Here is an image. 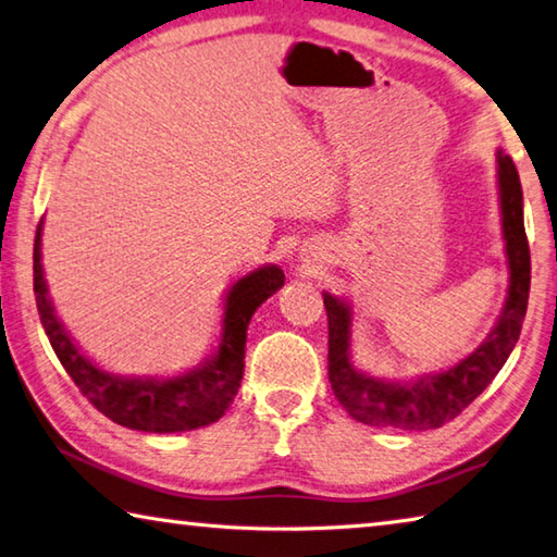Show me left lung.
<instances>
[{
	"mask_svg": "<svg viewBox=\"0 0 557 557\" xmlns=\"http://www.w3.org/2000/svg\"><path fill=\"white\" fill-rule=\"evenodd\" d=\"M502 227L509 259V296L499 323L484 343L460 364L441 374L421 376L413 384H396L369 376L349 362V327L352 313L345 300L323 294L327 310V376L330 386L355 421L394 431H433L460 416L480 396L519 343L529 308L531 251L523 230V190L509 156L499 151Z\"/></svg>",
	"mask_w": 557,
	"mask_h": 557,
	"instance_id": "left-lung-1",
	"label": "left lung"
}]
</instances>
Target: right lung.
<instances>
[{"label": "right lung", "mask_w": 557, "mask_h": 557, "mask_svg": "<svg viewBox=\"0 0 557 557\" xmlns=\"http://www.w3.org/2000/svg\"><path fill=\"white\" fill-rule=\"evenodd\" d=\"M41 230L34 239V294L36 308L55 357L81 394L110 421L144 433H181L220 421L237 396L244 374V345L247 325L263 300L284 286V271L261 267L239 278L227 294L222 320V339L202 367L175 379H122L97 369L90 359L77 352L71 335L58 323L48 298L41 267Z\"/></svg>", "instance_id": "right-lung-1"}]
</instances>
